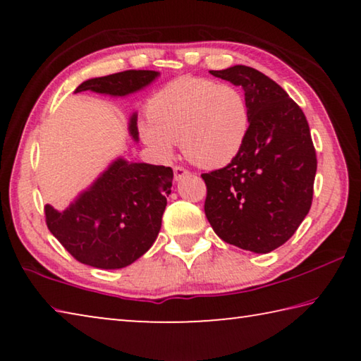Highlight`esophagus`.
<instances>
[{"instance_id": "1", "label": "esophagus", "mask_w": 361, "mask_h": 361, "mask_svg": "<svg viewBox=\"0 0 361 361\" xmlns=\"http://www.w3.org/2000/svg\"><path fill=\"white\" fill-rule=\"evenodd\" d=\"M188 173H189V172H188L186 169H183V167H180V166L173 167V176H175L176 181H180V180L185 178V176H188Z\"/></svg>"}]
</instances>
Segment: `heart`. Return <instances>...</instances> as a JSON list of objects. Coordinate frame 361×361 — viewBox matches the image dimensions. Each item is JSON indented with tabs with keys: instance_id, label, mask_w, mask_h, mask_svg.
Wrapping results in <instances>:
<instances>
[{
	"instance_id": "obj_1",
	"label": "heart",
	"mask_w": 361,
	"mask_h": 361,
	"mask_svg": "<svg viewBox=\"0 0 361 361\" xmlns=\"http://www.w3.org/2000/svg\"><path fill=\"white\" fill-rule=\"evenodd\" d=\"M140 135L159 156L173 154L176 142L189 161L207 169L231 164L250 132L245 97L234 85L181 76L164 85L146 106Z\"/></svg>"
}]
</instances>
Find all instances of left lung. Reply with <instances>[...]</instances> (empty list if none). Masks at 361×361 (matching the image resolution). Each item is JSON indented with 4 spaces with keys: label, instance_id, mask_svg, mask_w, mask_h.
<instances>
[{
    "label": "left lung",
    "instance_id": "obj_1",
    "mask_svg": "<svg viewBox=\"0 0 361 361\" xmlns=\"http://www.w3.org/2000/svg\"><path fill=\"white\" fill-rule=\"evenodd\" d=\"M210 73L243 89L250 132L234 161L202 175L205 216L219 239L269 253L295 234L312 205L317 156L307 119L258 70L235 65Z\"/></svg>",
    "mask_w": 361,
    "mask_h": 361
}]
</instances>
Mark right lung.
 <instances>
[{"label": "right lung", "instance_id": "1", "mask_svg": "<svg viewBox=\"0 0 361 361\" xmlns=\"http://www.w3.org/2000/svg\"><path fill=\"white\" fill-rule=\"evenodd\" d=\"M159 71L127 70L92 78L79 84L75 94L90 90L126 97L145 89ZM138 114L129 119V133L138 142ZM173 170L118 157L85 191L59 212L44 207L46 223L66 252L82 264L121 269L151 248L161 231Z\"/></svg>", "mask_w": 361, "mask_h": 361}]
</instances>
